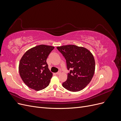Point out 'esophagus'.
<instances>
[{"label": "esophagus", "mask_w": 121, "mask_h": 121, "mask_svg": "<svg viewBox=\"0 0 121 121\" xmlns=\"http://www.w3.org/2000/svg\"><path fill=\"white\" fill-rule=\"evenodd\" d=\"M60 73H61V71H59L58 72L56 73V74L58 75H60Z\"/></svg>", "instance_id": "esophagus-1"}]
</instances>
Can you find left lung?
<instances>
[{
	"mask_svg": "<svg viewBox=\"0 0 121 121\" xmlns=\"http://www.w3.org/2000/svg\"><path fill=\"white\" fill-rule=\"evenodd\" d=\"M56 48L66 60L68 69H72L62 85L72 92L82 90L90 82L94 74L95 63L93 54L85 47L75 45Z\"/></svg>",
	"mask_w": 121,
	"mask_h": 121,
	"instance_id": "obj_1",
	"label": "left lung"
}]
</instances>
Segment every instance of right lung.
I'll use <instances>...</instances> for the list:
<instances>
[{
    "label": "right lung",
    "mask_w": 121,
    "mask_h": 121,
    "mask_svg": "<svg viewBox=\"0 0 121 121\" xmlns=\"http://www.w3.org/2000/svg\"><path fill=\"white\" fill-rule=\"evenodd\" d=\"M54 48L52 46L39 45L27 50L22 57L19 65L20 75L29 88L39 91L49 85L52 73L46 60Z\"/></svg>",
    "instance_id": "add662e5"
}]
</instances>
